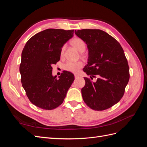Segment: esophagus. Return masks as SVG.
I'll return each instance as SVG.
<instances>
[{
	"label": "esophagus",
	"instance_id": "1",
	"mask_svg": "<svg viewBox=\"0 0 147 147\" xmlns=\"http://www.w3.org/2000/svg\"><path fill=\"white\" fill-rule=\"evenodd\" d=\"M74 76H75V78H78V77H79V75H77V74H75Z\"/></svg>",
	"mask_w": 147,
	"mask_h": 147
}]
</instances>
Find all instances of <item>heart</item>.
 Returning <instances> with one entry per match:
<instances>
[{"mask_svg": "<svg viewBox=\"0 0 147 147\" xmlns=\"http://www.w3.org/2000/svg\"><path fill=\"white\" fill-rule=\"evenodd\" d=\"M72 45L77 48L80 52H83L86 49V43L82 39L80 38H75L72 41ZM65 50V46H63L61 50V55L63 56ZM83 65L82 61H67L64 65V69L70 72L77 73Z\"/></svg>", "mask_w": 147, "mask_h": 147, "instance_id": "1", "label": "heart"}]
</instances>
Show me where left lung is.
<instances>
[{"label":"left lung","mask_w":147,"mask_h":147,"mask_svg":"<svg viewBox=\"0 0 147 147\" xmlns=\"http://www.w3.org/2000/svg\"><path fill=\"white\" fill-rule=\"evenodd\" d=\"M75 33L88 49V64L83 71L93 77L98 76L96 82L84 78L83 100L92 110L112 107L123 97L130 77L123 49L116 39L100 29L75 30Z\"/></svg>","instance_id":"left-lung-1"}]
</instances>
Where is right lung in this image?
Masks as SVG:
<instances>
[{
	"label": "right lung",
	"mask_w": 147,
	"mask_h": 147,
	"mask_svg": "<svg viewBox=\"0 0 147 147\" xmlns=\"http://www.w3.org/2000/svg\"><path fill=\"white\" fill-rule=\"evenodd\" d=\"M74 33V30H44L31 37L22 51V86L29 100L42 109L53 110L61 105L74 80V74L67 71L57 79L52 75L51 67L60 60L61 48Z\"/></svg>",
	"instance_id": "add662e5"
}]
</instances>
